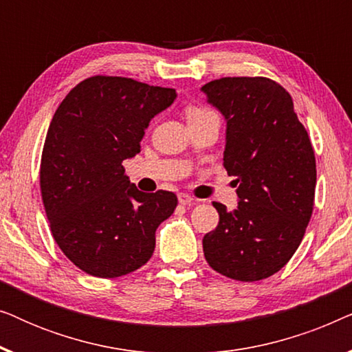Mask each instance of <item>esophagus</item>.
<instances>
[{"label": "esophagus", "mask_w": 352, "mask_h": 352, "mask_svg": "<svg viewBox=\"0 0 352 352\" xmlns=\"http://www.w3.org/2000/svg\"><path fill=\"white\" fill-rule=\"evenodd\" d=\"M177 200H179V205H190L194 199L189 194H186V192H181V194H177Z\"/></svg>", "instance_id": "obj_1"}]
</instances>
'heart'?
I'll use <instances>...</instances> for the list:
<instances>
[{
	"label": "heart",
	"mask_w": 352,
	"mask_h": 352,
	"mask_svg": "<svg viewBox=\"0 0 352 352\" xmlns=\"http://www.w3.org/2000/svg\"><path fill=\"white\" fill-rule=\"evenodd\" d=\"M211 112H213V110L208 109V107H201V105H189V107L186 109L187 120H194V118L204 117V115L211 113Z\"/></svg>",
	"instance_id": "obj_1"
}]
</instances>
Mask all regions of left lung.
<instances>
[{"mask_svg":"<svg viewBox=\"0 0 352 352\" xmlns=\"http://www.w3.org/2000/svg\"><path fill=\"white\" fill-rule=\"evenodd\" d=\"M201 91L224 115V168L239 205L204 237L211 269L240 282L280 271L300 247L314 210L316 157L288 91L266 76H226Z\"/></svg>","mask_w":352,"mask_h":352,"instance_id":"left-lung-1","label":"left lung"}]
</instances>
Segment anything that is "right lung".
<instances>
[{
  "label": "right lung",
  "mask_w": 352,
  "mask_h": 352,
  "mask_svg": "<svg viewBox=\"0 0 352 352\" xmlns=\"http://www.w3.org/2000/svg\"><path fill=\"white\" fill-rule=\"evenodd\" d=\"M175 99L173 88L96 75L52 117L40 165L43 205L62 253L89 276L115 278L144 266L157 228L176 208L173 192L139 190L123 168L141 152L151 120Z\"/></svg>",
  "instance_id": "1"
}]
</instances>
